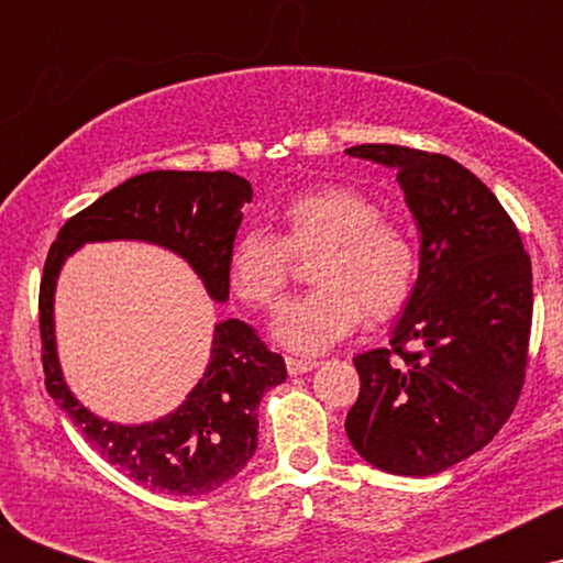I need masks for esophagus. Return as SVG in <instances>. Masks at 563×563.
I'll return each mask as SVG.
<instances>
[{"instance_id": "34e87169", "label": "esophagus", "mask_w": 563, "mask_h": 563, "mask_svg": "<svg viewBox=\"0 0 563 563\" xmlns=\"http://www.w3.org/2000/svg\"><path fill=\"white\" fill-rule=\"evenodd\" d=\"M286 367L290 376H301V373H309L314 371V367H320L318 360H307V357H286Z\"/></svg>"}]
</instances>
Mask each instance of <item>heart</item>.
I'll return each mask as SVG.
<instances>
[{
	"label": "heart",
	"mask_w": 563,
	"mask_h": 563,
	"mask_svg": "<svg viewBox=\"0 0 563 563\" xmlns=\"http://www.w3.org/2000/svg\"><path fill=\"white\" fill-rule=\"evenodd\" d=\"M294 256H314L318 288L288 301L273 322L283 346L318 354L352 335L365 320H384L410 299L418 249L410 230L380 217L376 200L352 187H320L283 209V238L251 228L228 256L232 294L254 309H273L290 280Z\"/></svg>",
	"instance_id": "b5f03b06"
}]
</instances>
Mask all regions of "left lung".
<instances>
[{
	"instance_id": "obj_1",
	"label": "left lung",
	"mask_w": 563,
	"mask_h": 563,
	"mask_svg": "<svg viewBox=\"0 0 563 563\" xmlns=\"http://www.w3.org/2000/svg\"><path fill=\"white\" fill-rule=\"evenodd\" d=\"M349 156L397 172L421 232V267L389 349L357 354L346 437L371 466L431 476L508 421L525 386L532 264L500 200L466 166L402 145Z\"/></svg>"
}]
</instances>
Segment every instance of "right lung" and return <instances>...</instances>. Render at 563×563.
<instances>
[{
  "label": "right lung",
  "mask_w": 563,
  "mask_h": 563,
  "mask_svg": "<svg viewBox=\"0 0 563 563\" xmlns=\"http://www.w3.org/2000/svg\"><path fill=\"white\" fill-rule=\"evenodd\" d=\"M251 196V185L230 172L137 174L70 217L44 262L38 331L49 397L111 466L158 493L203 495L243 471L260 434L256 407L264 391L286 380V363L243 320H222L206 373L177 410L132 426L97 418L68 389L57 360V275L84 243L145 241L183 256L211 299L228 301V256Z\"/></svg>",
  "instance_id": "obj_1"
}]
</instances>
